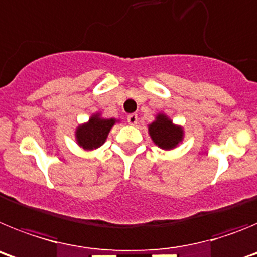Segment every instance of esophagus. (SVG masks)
<instances>
[{
	"instance_id": "34e87169",
	"label": "esophagus",
	"mask_w": 257,
	"mask_h": 257,
	"mask_svg": "<svg viewBox=\"0 0 257 257\" xmlns=\"http://www.w3.org/2000/svg\"><path fill=\"white\" fill-rule=\"evenodd\" d=\"M127 122H128L130 124L138 123V114H135V113H133V114H128V117H127Z\"/></svg>"
}]
</instances>
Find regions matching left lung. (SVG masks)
<instances>
[{
  "label": "left lung",
  "instance_id": "obj_1",
  "mask_svg": "<svg viewBox=\"0 0 257 257\" xmlns=\"http://www.w3.org/2000/svg\"><path fill=\"white\" fill-rule=\"evenodd\" d=\"M148 134L152 142L163 151H172L184 140L183 126L175 124L165 113H158L154 121L148 124Z\"/></svg>",
  "mask_w": 257,
  "mask_h": 257
}]
</instances>
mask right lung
<instances>
[{
  "mask_svg": "<svg viewBox=\"0 0 257 257\" xmlns=\"http://www.w3.org/2000/svg\"><path fill=\"white\" fill-rule=\"evenodd\" d=\"M119 119L115 118H103L100 112L91 114L88 121L77 126L74 131V139L78 144L79 148L83 151H95L100 148L101 145L106 142L109 131L112 130Z\"/></svg>",
  "mask_w": 257,
  "mask_h": 257,
  "instance_id": "right-lung-1",
  "label": "right lung"
}]
</instances>
